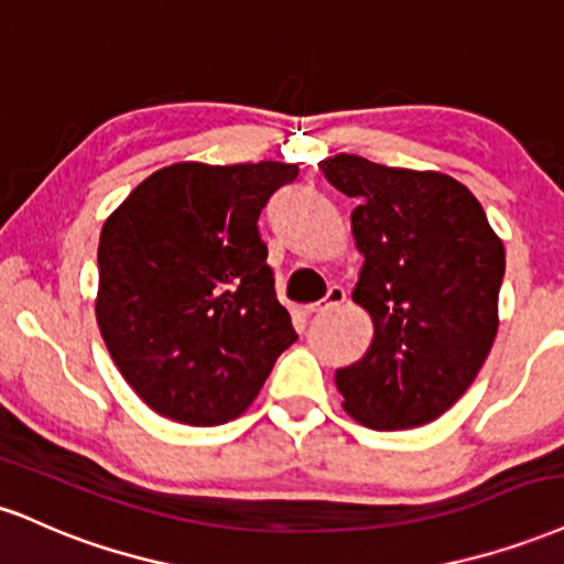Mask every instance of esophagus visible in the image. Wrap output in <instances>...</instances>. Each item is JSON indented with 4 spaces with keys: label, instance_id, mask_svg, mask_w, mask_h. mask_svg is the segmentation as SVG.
<instances>
[{
    "label": "esophagus",
    "instance_id": "1",
    "mask_svg": "<svg viewBox=\"0 0 564 564\" xmlns=\"http://www.w3.org/2000/svg\"><path fill=\"white\" fill-rule=\"evenodd\" d=\"M348 293L340 288V284H333V288L327 290V295H324V301L314 303V306H308V314H327V311H333L340 306V303H346Z\"/></svg>",
    "mask_w": 564,
    "mask_h": 564
}]
</instances>
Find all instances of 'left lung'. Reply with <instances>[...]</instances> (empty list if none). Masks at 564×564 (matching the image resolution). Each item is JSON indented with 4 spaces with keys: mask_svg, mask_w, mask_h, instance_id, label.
Instances as JSON below:
<instances>
[{
    "mask_svg": "<svg viewBox=\"0 0 564 564\" xmlns=\"http://www.w3.org/2000/svg\"><path fill=\"white\" fill-rule=\"evenodd\" d=\"M322 171L359 203L354 301L375 322L367 354L335 372L343 409L372 430L427 425L462 399L494 346L505 245L473 192L438 171L346 152Z\"/></svg>",
    "mask_w": 564,
    "mask_h": 564,
    "instance_id": "1",
    "label": "left lung"
}]
</instances>
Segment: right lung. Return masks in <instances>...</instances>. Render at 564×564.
I'll use <instances>...</instances> for the list:
<instances>
[{"mask_svg":"<svg viewBox=\"0 0 564 564\" xmlns=\"http://www.w3.org/2000/svg\"><path fill=\"white\" fill-rule=\"evenodd\" d=\"M297 165L176 163L99 235L97 324L152 412L214 427L240 416L297 340L276 301L258 218Z\"/></svg>","mask_w":564,"mask_h":564,"instance_id":"add662e5","label":"right lung"}]
</instances>
